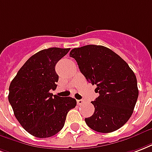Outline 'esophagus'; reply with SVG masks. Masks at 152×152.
I'll list each match as a JSON object with an SVG mask.
<instances>
[{"mask_svg": "<svg viewBox=\"0 0 152 152\" xmlns=\"http://www.w3.org/2000/svg\"><path fill=\"white\" fill-rule=\"evenodd\" d=\"M76 102H77V104H78V105H81V104L84 103V100H83V99H77Z\"/></svg>", "mask_w": 152, "mask_h": 152, "instance_id": "esophagus-1", "label": "esophagus"}]
</instances>
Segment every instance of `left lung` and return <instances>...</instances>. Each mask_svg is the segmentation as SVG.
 <instances>
[{
    "mask_svg": "<svg viewBox=\"0 0 152 152\" xmlns=\"http://www.w3.org/2000/svg\"><path fill=\"white\" fill-rule=\"evenodd\" d=\"M69 55L87 80L97 86L99 96L91 101L95 112L85 118L87 125L98 132L118 130L130 119L137 101L135 73L120 56L101 45L73 48Z\"/></svg>",
    "mask_w": 152,
    "mask_h": 152,
    "instance_id": "1",
    "label": "left lung"
}]
</instances>
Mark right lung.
<instances>
[{
  "instance_id": "obj_1",
  "label": "right lung",
  "mask_w": 152,
  "mask_h": 152,
  "mask_svg": "<svg viewBox=\"0 0 152 152\" xmlns=\"http://www.w3.org/2000/svg\"><path fill=\"white\" fill-rule=\"evenodd\" d=\"M69 48L38 52L22 66L9 85V101L18 122L33 136L48 138L63 128L68 112L76 107L72 97L53 96L59 76L55 66Z\"/></svg>"
}]
</instances>
